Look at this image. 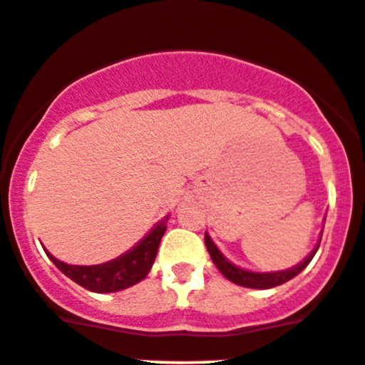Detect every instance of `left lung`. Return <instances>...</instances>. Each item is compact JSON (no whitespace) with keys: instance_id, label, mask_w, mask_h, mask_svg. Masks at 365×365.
<instances>
[{"instance_id":"obj_1","label":"left lung","mask_w":365,"mask_h":365,"mask_svg":"<svg viewBox=\"0 0 365 365\" xmlns=\"http://www.w3.org/2000/svg\"><path fill=\"white\" fill-rule=\"evenodd\" d=\"M205 245H207V251H209V255H211L212 262H215V265L218 267V271L222 272L223 277L227 278V280H231L232 284H238V285H242V287H249V289H271V287H277V285L285 284V282H289L291 278L297 277L298 272L304 271V269L307 267V264L313 260V256L317 255V251H318V245H317V249H314V251L311 252V255L307 256V258H305L300 265H297V267H293V269H289V271L251 272V271H244V269L236 267V265H232L231 262L225 260L222 252L218 251V247L212 244V240L209 238V235H205Z\"/></svg>"}]
</instances>
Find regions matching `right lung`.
<instances>
[{
	"mask_svg": "<svg viewBox=\"0 0 365 365\" xmlns=\"http://www.w3.org/2000/svg\"><path fill=\"white\" fill-rule=\"evenodd\" d=\"M165 229V223H160L136 247L130 249L129 252L116 260L101 265H68L56 260L47 251L45 252L65 277L76 282L81 287L88 289L93 293H114V291H121V289L138 284L149 274Z\"/></svg>",
	"mask_w": 365,
	"mask_h": 365,
	"instance_id": "right-lung-1",
	"label": "right lung"
}]
</instances>
